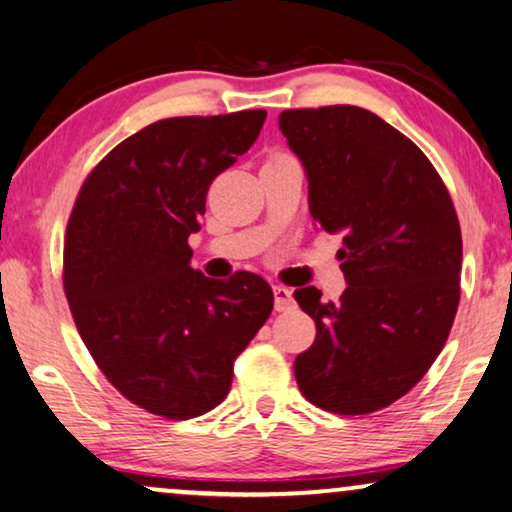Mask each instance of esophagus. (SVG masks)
I'll return each instance as SVG.
<instances>
[{
  "label": "esophagus",
  "mask_w": 512,
  "mask_h": 512,
  "mask_svg": "<svg viewBox=\"0 0 512 512\" xmlns=\"http://www.w3.org/2000/svg\"><path fill=\"white\" fill-rule=\"evenodd\" d=\"M273 306H276V311H287V308H292V290H287L283 285H273Z\"/></svg>",
  "instance_id": "34e87169"
}]
</instances>
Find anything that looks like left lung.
I'll use <instances>...</instances> for the list:
<instances>
[{
    "instance_id": "obj_1",
    "label": "left lung",
    "mask_w": 512,
    "mask_h": 512,
    "mask_svg": "<svg viewBox=\"0 0 512 512\" xmlns=\"http://www.w3.org/2000/svg\"><path fill=\"white\" fill-rule=\"evenodd\" d=\"M304 164L308 208L343 234L341 301L294 290L318 336L294 359L304 397L338 415L390 406L420 383L459 306L462 232L434 164L399 129L359 106L278 115Z\"/></svg>"
}]
</instances>
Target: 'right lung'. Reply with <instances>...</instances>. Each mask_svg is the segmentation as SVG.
Here are the masks:
<instances>
[{"label":"right lung","instance_id":"1","mask_svg":"<svg viewBox=\"0 0 512 512\" xmlns=\"http://www.w3.org/2000/svg\"><path fill=\"white\" fill-rule=\"evenodd\" d=\"M266 111L167 118L115 146L78 192L64 239V294L99 369L148 413L190 420L232 387L234 359L269 320L257 273L192 269L213 178L248 153Z\"/></svg>","mask_w":512,"mask_h":512}]
</instances>
